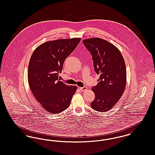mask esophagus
I'll use <instances>...</instances> for the list:
<instances>
[{
  "instance_id": "esophagus-1",
  "label": "esophagus",
  "mask_w": 155,
  "mask_h": 155,
  "mask_svg": "<svg viewBox=\"0 0 155 155\" xmlns=\"http://www.w3.org/2000/svg\"><path fill=\"white\" fill-rule=\"evenodd\" d=\"M79 89H80L81 91H84L85 90H86L87 89V87H86V86H84V87H80Z\"/></svg>"
}]
</instances>
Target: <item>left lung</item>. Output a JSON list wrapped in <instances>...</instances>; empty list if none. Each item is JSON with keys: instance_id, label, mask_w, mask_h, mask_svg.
<instances>
[{"instance_id": "obj_1", "label": "left lung", "mask_w": 155, "mask_h": 155, "mask_svg": "<svg viewBox=\"0 0 155 155\" xmlns=\"http://www.w3.org/2000/svg\"><path fill=\"white\" fill-rule=\"evenodd\" d=\"M93 60L94 71L100 77L92 87L95 99L91 103L94 110L104 113L117 103L126 85V64L122 54L112 44L100 38L83 40Z\"/></svg>"}]
</instances>
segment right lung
Listing matches in <instances>:
<instances>
[{
	"label": "right lung",
	"mask_w": 155,
	"mask_h": 155,
	"mask_svg": "<svg viewBox=\"0 0 155 155\" xmlns=\"http://www.w3.org/2000/svg\"><path fill=\"white\" fill-rule=\"evenodd\" d=\"M81 38L60 39L44 42L35 50L28 65V83L35 98L51 114L69 106L77 86L58 79L66 58L74 51Z\"/></svg>",
	"instance_id": "1"
}]
</instances>
